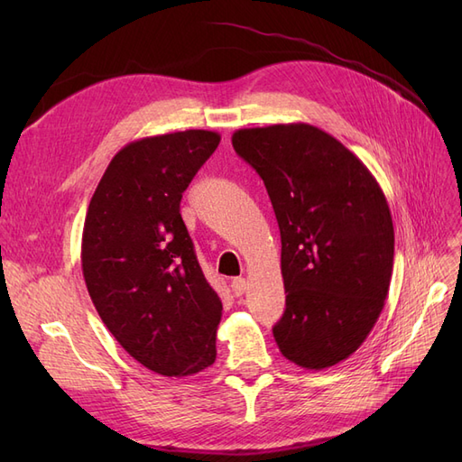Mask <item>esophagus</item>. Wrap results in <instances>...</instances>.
<instances>
[{
    "instance_id": "esophagus-1",
    "label": "esophagus",
    "mask_w": 462,
    "mask_h": 462,
    "mask_svg": "<svg viewBox=\"0 0 462 462\" xmlns=\"http://www.w3.org/2000/svg\"><path fill=\"white\" fill-rule=\"evenodd\" d=\"M231 289H233V295H235V297L245 295V291H246V279H245V277H235L233 282H231Z\"/></svg>"
}]
</instances>
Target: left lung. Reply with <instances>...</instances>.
Masks as SVG:
<instances>
[{"mask_svg":"<svg viewBox=\"0 0 462 462\" xmlns=\"http://www.w3.org/2000/svg\"><path fill=\"white\" fill-rule=\"evenodd\" d=\"M233 148L270 194L282 233V355L324 370L365 343L383 310L395 233L385 194L337 138L306 123L241 129Z\"/></svg>","mask_w":462,"mask_h":462,"instance_id":"left-lung-1","label":"left lung"}]
</instances>
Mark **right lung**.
<instances>
[{
  "label": "right lung",
  "instance_id": "obj_1",
  "mask_svg": "<svg viewBox=\"0 0 462 462\" xmlns=\"http://www.w3.org/2000/svg\"><path fill=\"white\" fill-rule=\"evenodd\" d=\"M221 136L180 131L121 148L82 231V275L106 328L148 370L179 377L216 360L221 300L180 217V199Z\"/></svg>",
  "mask_w": 462,
  "mask_h": 462
}]
</instances>
